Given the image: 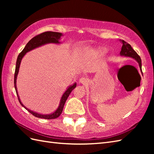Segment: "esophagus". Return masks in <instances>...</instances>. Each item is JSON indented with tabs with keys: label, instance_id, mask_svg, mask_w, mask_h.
Returning a JSON list of instances; mask_svg holds the SVG:
<instances>
[{
	"label": "esophagus",
	"instance_id": "obj_1",
	"mask_svg": "<svg viewBox=\"0 0 154 154\" xmlns=\"http://www.w3.org/2000/svg\"><path fill=\"white\" fill-rule=\"evenodd\" d=\"M89 79H88L87 78L85 77H82L79 79V82L81 83H83V84H87L89 83Z\"/></svg>",
	"mask_w": 154,
	"mask_h": 154
}]
</instances>
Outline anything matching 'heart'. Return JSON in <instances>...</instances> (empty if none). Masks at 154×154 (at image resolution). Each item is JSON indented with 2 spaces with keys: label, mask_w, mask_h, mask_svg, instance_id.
<instances>
[{
  "label": "heart",
  "mask_w": 154,
  "mask_h": 154,
  "mask_svg": "<svg viewBox=\"0 0 154 154\" xmlns=\"http://www.w3.org/2000/svg\"><path fill=\"white\" fill-rule=\"evenodd\" d=\"M107 51V50L106 48H99L97 49V52L98 54H104Z\"/></svg>",
  "instance_id": "1"
}]
</instances>
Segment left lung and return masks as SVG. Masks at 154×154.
<instances>
[{
    "instance_id": "1",
    "label": "left lung",
    "mask_w": 154,
    "mask_h": 154,
    "mask_svg": "<svg viewBox=\"0 0 154 154\" xmlns=\"http://www.w3.org/2000/svg\"><path fill=\"white\" fill-rule=\"evenodd\" d=\"M120 41L121 43L122 44V49H121V51L120 52V55L121 56L129 57L133 58L134 60H135L138 63L140 71H141V73L142 74L141 58H140V57L138 55V54H137L136 52L133 50V48L131 47V45H130L129 44L126 43L125 41H124L122 40H120Z\"/></svg>"
}]
</instances>
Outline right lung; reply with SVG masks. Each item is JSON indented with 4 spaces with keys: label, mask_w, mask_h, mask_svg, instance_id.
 Masks as SVG:
<instances>
[{
    "label": "right lung",
    "mask_w": 154,
    "mask_h": 154,
    "mask_svg": "<svg viewBox=\"0 0 154 154\" xmlns=\"http://www.w3.org/2000/svg\"><path fill=\"white\" fill-rule=\"evenodd\" d=\"M62 35H63V34L62 33H60V32H44V33H42L40 34L36 35V36L34 37L28 42V44L26 45L24 50H23L20 52V54L18 55L17 60H16L15 73H14V87H15L16 94H17V96L18 98V100L23 107H24L25 109L28 111V112H30L32 114H33V115L35 117L41 118V119H56V118L60 116V114L62 112V111H63V109L64 104L65 103V101H66V100L67 99V98L69 95L70 94L71 91H73L75 87H76L77 83H74L73 85H71L67 87V90L65 91L64 93L63 94V95H62L61 98L59 106L54 112H52L51 114H40L36 112H34L33 110L28 109V108L26 107L24 104H22L20 99V97L18 94L17 87H16V79H17V76L19 72L20 65L21 61L22 60L23 57L24 56L25 54H26L27 52L30 51L31 50H33L35 48H39L42 46V45H44L48 44H61L60 40L61 39V37Z\"/></svg>",
    "instance_id": "right-lung-1"
}]
</instances>
